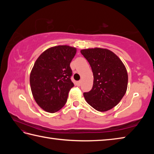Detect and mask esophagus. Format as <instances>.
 Here are the masks:
<instances>
[{"instance_id":"esophagus-1","label":"esophagus","mask_w":154,"mask_h":154,"mask_svg":"<svg viewBox=\"0 0 154 154\" xmlns=\"http://www.w3.org/2000/svg\"><path fill=\"white\" fill-rule=\"evenodd\" d=\"M81 83H82V81H78V82H77V86H80Z\"/></svg>"}]
</instances>
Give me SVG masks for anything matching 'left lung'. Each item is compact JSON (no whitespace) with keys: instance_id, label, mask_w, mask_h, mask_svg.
Returning <instances> with one entry per match:
<instances>
[{"instance_id":"8db88e82","label":"left lung","mask_w":154,"mask_h":154,"mask_svg":"<svg viewBox=\"0 0 154 154\" xmlns=\"http://www.w3.org/2000/svg\"><path fill=\"white\" fill-rule=\"evenodd\" d=\"M81 53L89 62L94 75L92 90L83 93L85 100L98 111L110 110L126 94L128 79L126 67L109 49H85Z\"/></svg>"}]
</instances>
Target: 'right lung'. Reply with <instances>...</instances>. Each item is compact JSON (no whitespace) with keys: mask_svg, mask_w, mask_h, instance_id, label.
Here are the masks:
<instances>
[{"mask_svg":"<svg viewBox=\"0 0 154 154\" xmlns=\"http://www.w3.org/2000/svg\"><path fill=\"white\" fill-rule=\"evenodd\" d=\"M76 48L58 45L49 48L36 60L30 75V88L36 103L49 113H55L66 104L74 86L70 67Z\"/></svg>","mask_w":154,"mask_h":154,"instance_id":"obj_1","label":"right lung"}]
</instances>
